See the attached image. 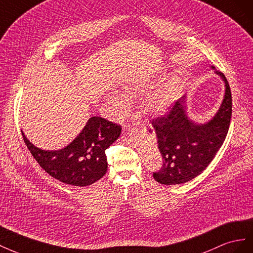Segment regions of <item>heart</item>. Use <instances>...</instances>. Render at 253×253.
<instances>
[{
  "instance_id": "obj_1",
  "label": "heart",
  "mask_w": 253,
  "mask_h": 253,
  "mask_svg": "<svg viewBox=\"0 0 253 253\" xmlns=\"http://www.w3.org/2000/svg\"><path fill=\"white\" fill-rule=\"evenodd\" d=\"M153 86V82L149 79H136L127 83L123 90H124L126 95H136L141 93L146 92ZM109 103L117 108L119 111H123L126 107V99L123 97L119 93H112L108 97ZM174 100V86L171 84H164L157 89L148 93L145 98V107L148 112L153 114H163L167 112Z\"/></svg>"
}]
</instances>
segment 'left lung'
Wrapping results in <instances>:
<instances>
[{
    "mask_svg": "<svg viewBox=\"0 0 253 253\" xmlns=\"http://www.w3.org/2000/svg\"><path fill=\"white\" fill-rule=\"evenodd\" d=\"M215 74L225 83V95L210 121L199 124L187 117L185 95L176 100L167 114L151 121L163 160L160 170L153 175L159 183L180 184L197 177L225 141L232 115V96L225 75L218 71Z\"/></svg>",
    "mask_w": 253,
    "mask_h": 253,
    "instance_id": "obj_1",
    "label": "left lung"
}]
</instances>
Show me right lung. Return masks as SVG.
I'll list each match as a JSON object with an SVG mask.
<instances>
[{
    "instance_id": "obj_1",
    "label": "right lung",
    "mask_w": 253,
    "mask_h": 253,
    "mask_svg": "<svg viewBox=\"0 0 253 253\" xmlns=\"http://www.w3.org/2000/svg\"><path fill=\"white\" fill-rule=\"evenodd\" d=\"M120 125L92 117L68 146L58 150L36 147L22 131L31 154L49 176L70 185L86 186L103 178L108 169L105 151L121 135Z\"/></svg>"
}]
</instances>
